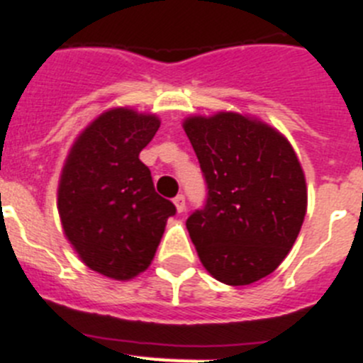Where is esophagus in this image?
<instances>
[{"label": "esophagus", "mask_w": 363, "mask_h": 363, "mask_svg": "<svg viewBox=\"0 0 363 363\" xmlns=\"http://www.w3.org/2000/svg\"><path fill=\"white\" fill-rule=\"evenodd\" d=\"M174 204H175V208H177L179 213H182V211L186 210V199H184V195H177V197L174 199Z\"/></svg>", "instance_id": "esophagus-1"}]
</instances>
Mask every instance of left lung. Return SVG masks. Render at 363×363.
<instances>
[{"mask_svg": "<svg viewBox=\"0 0 363 363\" xmlns=\"http://www.w3.org/2000/svg\"><path fill=\"white\" fill-rule=\"evenodd\" d=\"M184 132L206 181V202L186 220L202 266L247 286L280 266L308 210L295 150L282 133L233 112L188 117Z\"/></svg>", "mask_w": 363, "mask_h": 363, "instance_id": "obj_1", "label": "left lung"}]
</instances>
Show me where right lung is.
<instances>
[{
  "instance_id": "right-lung-1",
  "label": "right lung",
  "mask_w": 363,
  "mask_h": 363,
  "mask_svg": "<svg viewBox=\"0 0 363 363\" xmlns=\"http://www.w3.org/2000/svg\"><path fill=\"white\" fill-rule=\"evenodd\" d=\"M159 117L113 108L77 137L63 166L57 210L63 231L90 269L128 280L150 266L174 202L155 191L139 159Z\"/></svg>"
}]
</instances>
